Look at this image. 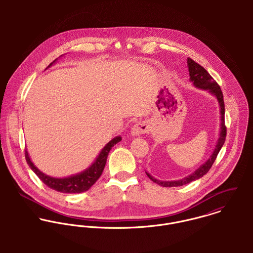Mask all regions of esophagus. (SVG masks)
I'll use <instances>...</instances> for the list:
<instances>
[{
    "label": "esophagus",
    "mask_w": 253,
    "mask_h": 253,
    "mask_svg": "<svg viewBox=\"0 0 253 253\" xmlns=\"http://www.w3.org/2000/svg\"><path fill=\"white\" fill-rule=\"evenodd\" d=\"M149 131V126L144 122H138L135 124L132 128H131V135H139V134H144Z\"/></svg>",
    "instance_id": "obj_1"
}]
</instances>
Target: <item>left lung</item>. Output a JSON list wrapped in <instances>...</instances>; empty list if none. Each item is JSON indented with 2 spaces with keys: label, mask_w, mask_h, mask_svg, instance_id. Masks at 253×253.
Segmentation results:
<instances>
[{
  "label": "left lung",
  "mask_w": 253,
  "mask_h": 253,
  "mask_svg": "<svg viewBox=\"0 0 253 253\" xmlns=\"http://www.w3.org/2000/svg\"><path fill=\"white\" fill-rule=\"evenodd\" d=\"M188 63V68H189V74H190V81L193 82L194 85L199 88H203L206 90H209L211 94H213L218 100L219 106H220V113H221V130L219 134V138L217 141L215 149L213 153L211 154V158L203 165L201 166L195 172H193L191 175L177 181H161L157 180L154 178L152 175H150L148 172H146L147 176L155 183H157L160 186L163 187H177V186H182L185 184H188L192 181L197 180L201 177H203L205 174L209 172L211 168L212 167L213 163L216 160L217 155L219 151L221 150L222 146L224 145L225 139H226V134H227V128L225 126V105H224V100H223V93L222 90L219 86V84L214 81V79L209 74V72L200 64H198L196 61H194L191 58L187 59Z\"/></svg>",
  "instance_id": "obj_1"
}]
</instances>
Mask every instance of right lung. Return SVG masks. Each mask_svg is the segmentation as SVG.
I'll use <instances>...</instances> for the list:
<instances>
[{
  "mask_svg": "<svg viewBox=\"0 0 253 253\" xmlns=\"http://www.w3.org/2000/svg\"><path fill=\"white\" fill-rule=\"evenodd\" d=\"M55 60L53 62H55ZM52 63H50L48 65V67L50 65H52ZM121 140H122L121 136H117V137L113 138L109 143L105 145V147L101 150L100 154L96 158L95 162L88 169H86L84 171H83L79 174L65 177V178L50 177V176L42 173V171H40L34 166V164L31 162L27 150H25V159H26L27 164L31 168V169L36 173L37 176L42 181L48 188L55 190L57 192H60V193H69V194L83 193V192L87 191L101 176L103 169L105 168V165H106V161H107V157H108L110 150L112 149V147L114 145L117 144Z\"/></svg>",
  "mask_w": 253,
  "mask_h": 253,
  "instance_id": "right-lung-1",
  "label": "right lung"
}]
</instances>
